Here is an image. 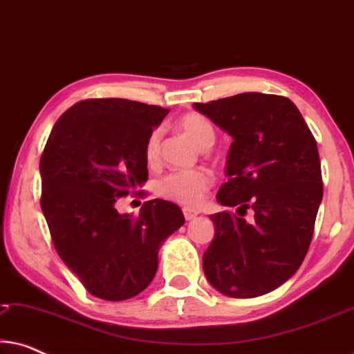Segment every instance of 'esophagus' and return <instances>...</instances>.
Here are the masks:
<instances>
[{"instance_id": "esophagus-1", "label": "esophagus", "mask_w": 354, "mask_h": 354, "mask_svg": "<svg viewBox=\"0 0 354 354\" xmlns=\"http://www.w3.org/2000/svg\"><path fill=\"white\" fill-rule=\"evenodd\" d=\"M196 216H198V211L190 209V207H183V217H185V221L195 219Z\"/></svg>"}]
</instances>
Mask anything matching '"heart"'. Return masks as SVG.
Listing matches in <instances>:
<instances>
[{"label":"heart","instance_id":"obj_1","mask_svg":"<svg viewBox=\"0 0 354 354\" xmlns=\"http://www.w3.org/2000/svg\"><path fill=\"white\" fill-rule=\"evenodd\" d=\"M178 129L200 149H207L214 143L216 132L211 120L203 114L188 113L178 120ZM162 130L156 127L148 135L145 143V158L149 166H158L161 161ZM214 183V176L207 169L171 172L158 182L156 192L166 200L180 203L183 206H198L206 198V193Z\"/></svg>","mask_w":354,"mask_h":354}]
</instances>
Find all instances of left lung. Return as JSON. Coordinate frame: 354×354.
Returning <instances> with one entry per match:
<instances>
[{
  "label": "left lung",
  "instance_id": "1",
  "mask_svg": "<svg viewBox=\"0 0 354 354\" xmlns=\"http://www.w3.org/2000/svg\"><path fill=\"white\" fill-rule=\"evenodd\" d=\"M193 106L234 138L217 201L239 206L211 216L203 270L227 297H261L297 272L311 245L322 200L316 138L285 96L250 91Z\"/></svg>",
  "mask_w": 354,
  "mask_h": 354
}]
</instances>
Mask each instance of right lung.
Here are the masks:
<instances>
[{
    "label": "right lung",
    "instance_id": "1",
    "mask_svg": "<svg viewBox=\"0 0 354 354\" xmlns=\"http://www.w3.org/2000/svg\"><path fill=\"white\" fill-rule=\"evenodd\" d=\"M169 109L124 98L84 100L57 119L40 158V205L53 245L96 298L142 293L158 269V250L185 217L171 201H145L119 214L127 195L145 196V143Z\"/></svg>",
    "mask_w": 354,
    "mask_h": 354
}]
</instances>
